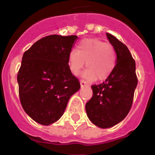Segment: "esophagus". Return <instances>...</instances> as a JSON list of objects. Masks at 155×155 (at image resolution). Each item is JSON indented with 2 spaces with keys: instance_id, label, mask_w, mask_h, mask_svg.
<instances>
[{
  "instance_id": "esophagus-1",
  "label": "esophagus",
  "mask_w": 155,
  "mask_h": 155,
  "mask_svg": "<svg viewBox=\"0 0 155 155\" xmlns=\"http://www.w3.org/2000/svg\"><path fill=\"white\" fill-rule=\"evenodd\" d=\"M87 82H85V81H84V80H81L80 81V86L81 87H84V86H87Z\"/></svg>"
}]
</instances>
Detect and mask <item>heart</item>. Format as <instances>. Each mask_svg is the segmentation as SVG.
<instances>
[{
	"mask_svg": "<svg viewBox=\"0 0 155 155\" xmlns=\"http://www.w3.org/2000/svg\"><path fill=\"white\" fill-rule=\"evenodd\" d=\"M116 53L109 43L97 38L82 40L77 51L71 50L68 54V66L74 75H78L86 66L83 77L89 81L104 80L111 75L116 65Z\"/></svg>",
	"mask_w": 155,
	"mask_h": 155,
	"instance_id": "b5f03b06",
	"label": "heart"
}]
</instances>
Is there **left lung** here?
<instances>
[{
	"instance_id": "left-lung-1",
	"label": "left lung",
	"mask_w": 155,
	"mask_h": 155,
	"mask_svg": "<svg viewBox=\"0 0 155 155\" xmlns=\"http://www.w3.org/2000/svg\"><path fill=\"white\" fill-rule=\"evenodd\" d=\"M117 54L115 68L104 82L92 85V97L85 105L88 119L102 129L117 125L130 112L137 84L136 64L128 47L107 33Z\"/></svg>"
}]
</instances>
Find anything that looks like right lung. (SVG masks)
I'll use <instances>...</instances> for the list:
<instances>
[{
  "label": "right lung",
  "mask_w": 155,
  "mask_h": 155,
  "mask_svg": "<svg viewBox=\"0 0 155 155\" xmlns=\"http://www.w3.org/2000/svg\"><path fill=\"white\" fill-rule=\"evenodd\" d=\"M76 35H50L24 53L18 74L23 109L37 123L50 125L63 116L80 84L71 72L68 54Z\"/></svg>",
  "instance_id": "obj_1"
}]
</instances>
